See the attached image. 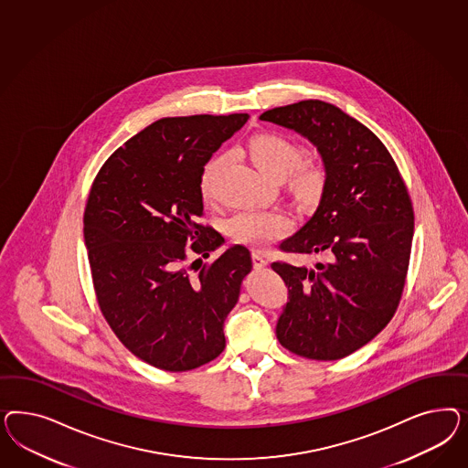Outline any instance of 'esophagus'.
Listing matches in <instances>:
<instances>
[{
    "label": "esophagus",
    "instance_id": "34e87169",
    "mask_svg": "<svg viewBox=\"0 0 468 468\" xmlns=\"http://www.w3.org/2000/svg\"><path fill=\"white\" fill-rule=\"evenodd\" d=\"M252 262H254L255 270H261V268H264V266H266V259H264L262 255L257 254V252L252 254Z\"/></svg>",
    "mask_w": 468,
    "mask_h": 468
}]
</instances>
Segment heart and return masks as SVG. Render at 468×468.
Wrapping results in <instances>:
<instances>
[{"mask_svg":"<svg viewBox=\"0 0 468 468\" xmlns=\"http://www.w3.org/2000/svg\"><path fill=\"white\" fill-rule=\"evenodd\" d=\"M247 154L262 173L274 180L286 176L290 194L305 207L315 206L326 192L327 171L319 163L302 161L303 149L297 142L278 132H261L247 142ZM225 157L207 163L200 176V194L204 200H213L218 173ZM292 229V219L282 211H241L229 219L228 231L233 240L255 249H264L284 237Z\"/></svg>","mask_w":468,"mask_h":468,"instance_id":"obj_1","label":"heart"}]
</instances>
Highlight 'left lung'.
Here are the masks:
<instances>
[{
  "mask_svg": "<svg viewBox=\"0 0 468 468\" xmlns=\"http://www.w3.org/2000/svg\"><path fill=\"white\" fill-rule=\"evenodd\" d=\"M311 141L327 171L317 211L282 243L329 255L315 270L272 262L288 302L276 336L292 354L338 360L367 345L397 312L413 239V207L397 163L366 125L335 104L300 101L261 114Z\"/></svg>",
  "mask_w": 468,
  "mask_h": 468,
  "instance_id": "8db88e82",
  "label": "left lung"
}]
</instances>
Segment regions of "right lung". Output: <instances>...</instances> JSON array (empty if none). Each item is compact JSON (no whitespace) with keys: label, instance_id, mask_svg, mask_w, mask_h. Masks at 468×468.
<instances>
[{"label":"right lung","instance_id":"obj_1","mask_svg":"<svg viewBox=\"0 0 468 468\" xmlns=\"http://www.w3.org/2000/svg\"><path fill=\"white\" fill-rule=\"evenodd\" d=\"M247 113L161 118L102 165L90 186L84 239L101 312L144 362L184 372L225 350V319L252 270L249 249L229 247L198 219L206 163Z\"/></svg>","mask_w":468,"mask_h":468}]
</instances>
